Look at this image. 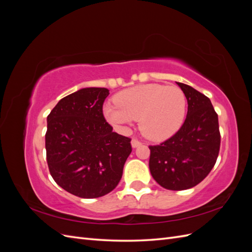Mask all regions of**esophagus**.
Wrapping results in <instances>:
<instances>
[{
  "label": "esophagus",
  "instance_id": "esophagus-1",
  "mask_svg": "<svg viewBox=\"0 0 252 252\" xmlns=\"http://www.w3.org/2000/svg\"><path fill=\"white\" fill-rule=\"evenodd\" d=\"M141 144H142V143H141L139 140H136V139H132V140H131V146H132V148L139 147Z\"/></svg>",
  "mask_w": 252,
  "mask_h": 252
}]
</instances>
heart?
<instances>
[{
  "label": "heart",
  "instance_id": "b5f03b06",
  "mask_svg": "<svg viewBox=\"0 0 252 252\" xmlns=\"http://www.w3.org/2000/svg\"><path fill=\"white\" fill-rule=\"evenodd\" d=\"M114 103L103 106V114L110 125L126 130L139 120L141 132L151 141L170 138L184 123L186 95L177 86L143 84L121 91Z\"/></svg>",
  "mask_w": 252,
  "mask_h": 252
}]
</instances>
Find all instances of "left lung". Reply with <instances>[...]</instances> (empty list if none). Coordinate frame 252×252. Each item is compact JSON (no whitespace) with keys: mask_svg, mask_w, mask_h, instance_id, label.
Here are the masks:
<instances>
[{"mask_svg":"<svg viewBox=\"0 0 252 252\" xmlns=\"http://www.w3.org/2000/svg\"><path fill=\"white\" fill-rule=\"evenodd\" d=\"M177 84L187 98L186 120L170 139L149 146L150 173L168 190H185L201 183L215 166L220 144L218 114L209 98L191 86Z\"/></svg>","mask_w":252,"mask_h":252,"instance_id":"left-lung-1","label":"left lung"}]
</instances>
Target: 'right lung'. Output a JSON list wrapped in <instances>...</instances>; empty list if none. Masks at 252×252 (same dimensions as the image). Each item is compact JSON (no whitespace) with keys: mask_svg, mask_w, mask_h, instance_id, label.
I'll return each mask as SVG.
<instances>
[{"mask_svg":"<svg viewBox=\"0 0 252 252\" xmlns=\"http://www.w3.org/2000/svg\"><path fill=\"white\" fill-rule=\"evenodd\" d=\"M107 88L88 87L63 97L47 117L45 147L57 184L84 199L117 187L131 152L130 139L112 131L103 116Z\"/></svg>","mask_w":252,"mask_h":252,"instance_id":"1","label":"right lung"}]
</instances>
